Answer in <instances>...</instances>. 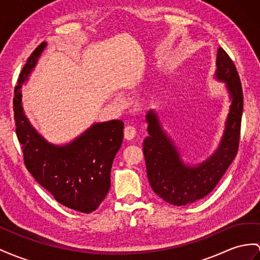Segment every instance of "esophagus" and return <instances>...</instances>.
Returning a JSON list of instances; mask_svg holds the SVG:
<instances>
[{"label":"esophagus","mask_w":260,"mask_h":260,"mask_svg":"<svg viewBox=\"0 0 260 260\" xmlns=\"http://www.w3.org/2000/svg\"><path fill=\"white\" fill-rule=\"evenodd\" d=\"M135 135H136V129L133 127V126H126L124 128V137L125 139H127V141L134 139Z\"/></svg>","instance_id":"esophagus-1"}]
</instances>
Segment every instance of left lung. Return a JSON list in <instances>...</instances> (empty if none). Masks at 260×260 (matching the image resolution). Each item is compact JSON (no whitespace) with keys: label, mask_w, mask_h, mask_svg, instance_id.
<instances>
[{"label":"left lung","mask_w":260,"mask_h":260,"mask_svg":"<svg viewBox=\"0 0 260 260\" xmlns=\"http://www.w3.org/2000/svg\"><path fill=\"white\" fill-rule=\"evenodd\" d=\"M214 79L225 83L230 95V111L221 142L204 161L185 164L176 144L162 127L155 110L146 115L148 136L143 150L151 189L169 204L182 206L208 196L216 187L237 154L243 114V90L234 62L219 47Z\"/></svg>","instance_id":"1"}]
</instances>
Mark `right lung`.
<instances>
[{"label":"right lung","mask_w":260,"mask_h":260,"mask_svg":"<svg viewBox=\"0 0 260 260\" xmlns=\"http://www.w3.org/2000/svg\"><path fill=\"white\" fill-rule=\"evenodd\" d=\"M47 43L32 51L14 90L16 134L26 168L57 201L82 213L95 211L111 187L113 160L123 142L124 123L118 119L94 123L70 143L56 145L44 138L26 116L22 85L28 80Z\"/></svg>","instance_id":"right-lung-1"}]
</instances>
